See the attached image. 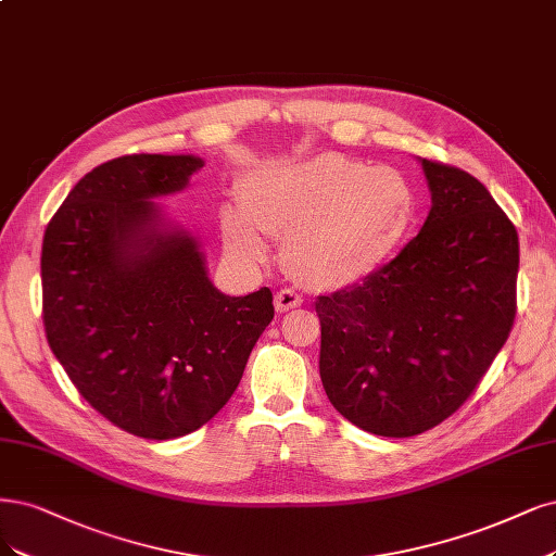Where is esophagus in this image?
<instances>
[{
  "label": "esophagus",
  "mask_w": 556,
  "mask_h": 556,
  "mask_svg": "<svg viewBox=\"0 0 556 556\" xmlns=\"http://www.w3.org/2000/svg\"><path fill=\"white\" fill-rule=\"evenodd\" d=\"M301 296L294 292V290H280L278 294H276V311L278 313H287V311H294V308H299L301 305Z\"/></svg>",
  "instance_id": "34e87169"
}]
</instances>
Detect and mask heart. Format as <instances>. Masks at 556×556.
Instances as JSON below:
<instances>
[{"mask_svg": "<svg viewBox=\"0 0 556 556\" xmlns=\"http://www.w3.org/2000/svg\"><path fill=\"white\" fill-rule=\"evenodd\" d=\"M416 218V188L402 172L324 154L253 172L241 206L220 212V229L227 253L245 264L269 257L264 237L282 239L290 276L311 290L336 292L375 276Z\"/></svg>", "mask_w": 556, "mask_h": 556, "instance_id": "heart-1", "label": "heart"}]
</instances>
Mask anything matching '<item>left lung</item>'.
<instances>
[{"instance_id":"1","label":"left lung","mask_w":556,"mask_h":556,"mask_svg":"<svg viewBox=\"0 0 556 556\" xmlns=\"http://www.w3.org/2000/svg\"><path fill=\"white\" fill-rule=\"evenodd\" d=\"M432 208L420 232L350 290L319 296V375L361 430L414 437L460 409L515 319L518 229L469 172L420 161Z\"/></svg>"}]
</instances>
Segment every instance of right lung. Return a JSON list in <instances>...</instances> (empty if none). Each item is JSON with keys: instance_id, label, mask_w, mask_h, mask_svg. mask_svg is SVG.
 Wrapping results in <instances>:
<instances>
[{"instance_id": "obj_1", "label": "right lung", "mask_w": 556, "mask_h": 556, "mask_svg": "<svg viewBox=\"0 0 556 556\" xmlns=\"http://www.w3.org/2000/svg\"><path fill=\"white\" fill-rule=\"evenodd\" d=\"M198 156L130 154L93 167L46 227L43 327L89 405L144 439L212 420L274 319L269 287L218 292L198 241L156 202L188 186Z\"/></svg>"}]
</instances>
